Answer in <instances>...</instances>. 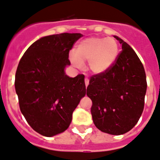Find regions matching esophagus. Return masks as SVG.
<instances>
[{"instance_id": "obj_1", "label": "esophagus", "mask_w": 160, "mask_h": 160, "mask_svg": "<svg viewBox=\"0 0 160 160\" xmlns=\"http://www.w3.org/2000/svg\"><path fill=\"white\" fill-rule=\"evenodd\" d=\"M88 83H89V80H88V78H85L84 79V84H85V86H88Z\"/></svg>"}]
</instances>
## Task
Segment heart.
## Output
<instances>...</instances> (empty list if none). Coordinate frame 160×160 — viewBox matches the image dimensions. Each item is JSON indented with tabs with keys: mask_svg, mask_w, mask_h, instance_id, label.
Instances as JSON below:
<instances>
[{
	"mask_svg": "<svg viewBox=\"0 0 160 160\" xmlns=\"http://www.w3.org/2000/svg\"><path fill=\"white\" fill-rule=\"evenodd\" d=\"M119 52V43L114 37H89L78 44L71 60L76 67L88 62V69L92 73L102 74L114 65Z\"/></svg>",
	"mask_w": 160,
	"mask_h": 160,
	"instance_id": "b5f03b06",
	"label": "heart"
}]
</instances>
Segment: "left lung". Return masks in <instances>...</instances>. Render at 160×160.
Masks as SVG:
<instances>
[{"instance_id": "left-lung-1", "label": "left lung", "mask_w": 160, "mask_h": 160, "mask_svg": "<svg viewBox=\"0 0 160 160\" xmlns=\"http://www.w3.org/2000/svg\"><path fill=\"white\" fill-rule=\"evenodd\" d=\"M122 50L107 72L90 77L87 96L92 100L91 114L97 128L112 135L132 129L144 109L146 72L135 51L115 37Z\"/></svg>"}]
</instances>
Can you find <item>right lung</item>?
I'll use <instances>...</instances> for the list:
<instances>
[{
    "mask_svg": "<svg viewBox=\"0 0 160 160\" xmlns=\"http://www.w3.org/2000/svg\"><path fill=\"white\" fill-rule=\"evenodd\" d=\"M82 37L62 33L41 38L22 55L15 74L20 111L38 133L52 137L68 129L72 113L86 93L84 76L64 72L69 52Z\"/></svg>",
    "mask_w": 160,
    "mask_h": 160,
    "instance_id": "obj_1",
    "label": "right lung"
}]
</instances>
